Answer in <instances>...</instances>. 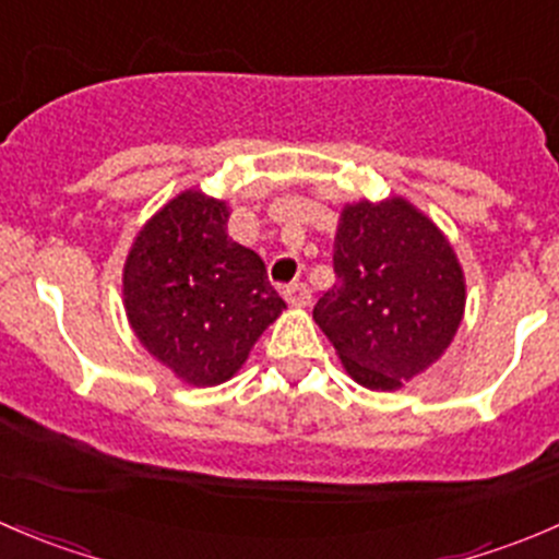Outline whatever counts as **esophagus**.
<instances>
[{
    "mask_svg": "<svg viewBox=\"0 0 559 559\" xmlns=\"http://www.w3.org/2000/svg\"><path fill=\"white\" fill-rule=\"evenodd\" d=\"M284 297H286V302H289V306L302 308V306H308V302H311V289H308L302 281H295V284L286 286Z\"/></svg>",
    "mask_w": 559,
    "mask_h": 559,
    "instance_id": "34e87169",
    "label": "esophagus"
}]
</instances>
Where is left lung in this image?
Returning <instances> with one entry per match:
<instances>
[{"mask_svg": "<svg viewBox=\"0 0 559 559\" xmlns=\"http://www.w3.org/2000/svg\"><path fill=\"white\" fill-rule=\"evenodd\" d=\"M332 264L337 284L313 319L357 384L392 392L447 352L465 311V275L408 200L343 207Z\"/></svg>", "mask_w": 559, "mask_h": 559, "instance_id": "1", "label": "left lung"}]
</instances>
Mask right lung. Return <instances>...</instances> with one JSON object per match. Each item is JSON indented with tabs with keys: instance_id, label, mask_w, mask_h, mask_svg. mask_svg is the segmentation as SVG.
Instances as JSON below:
<instances>
[{
	"instance_id": "obj_1",
	"label": "right lung",
	"mask_w": 559,
	"mask_h": 559,
	"mask_svg": "<svg viewBox=\"0 0 559 559\" xmlns=\"http://www.w3.org/2000/svg\"><path fill=\"white\" fill-rule=\"evenodd\" d=\"M227 202L180 191L134 238L123 308L138 341L194 386L233 379L286 302L259 253L227 235Z\"/></svg>"
}]
</instances>
